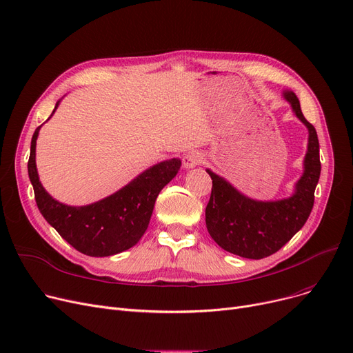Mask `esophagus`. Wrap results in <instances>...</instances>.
I'll use <instances>...</instances> for the list:
<instances>
[{
    "label": "esophagus",
    "instance_id": "1",
    "mask_svg": "<svg viewBox=\"0 0 353 353\" xmlns=\"http://www.w3.org/2000/svg\"><path fill=\"white\" fill-rule=\"evenodd\" d=\"M203 160V156L201 153L199 152H189L186 156L183 157V165L184 169H193V167L199 165Z\"/></svg>",
    "mask_w": 353,
    "mask_h": 353
}]
</instances>
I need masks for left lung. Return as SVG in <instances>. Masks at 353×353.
Wrapping results in <instances>:
<instances>
[{"label": "left lung", "instance_id": "1", "mask_svg": "<svg viewBox=\"0 0 353 353\" xmlns=\"http://www.w3.org/2000/svg\"><path fill=\"white\" fill-rule=\"evenodd\" d=\"M283 96L309 130L305 172L290 197L276 201L253 200L237 192L223 177L206 170L213 180L206 208L208 230L221 249L246 259H263L276 253L303 228L321 176L316 130L305 119L294 92L285 91Z\"/></svg>", "mask_w": 353, "mask_h": 353}]
</instances>
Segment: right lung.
<instances>
[{"label":"right lung","mask_w":353,"mask_h":353,"mask_svg":"<svg viewBox=\"0 0 353 353\" xmlns=\"http://www.w3.org/2000/svg\"><path fill=\"white\" fill-rule=\"evenodd\" d=\"M41 125L35 128L31 139L28 176L37 206L44 219L74 249L87 256L104 257L133 248L148 226L159 193L177 174L181 161L179 159L161 161L114 194L92 205L67 206L44 190L37 173L35 143Z\"/></svg>","instance_id":"obj_1"}]
</instances>
